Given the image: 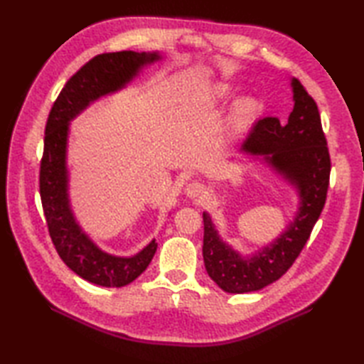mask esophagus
<instances>
[{
	"label": "esophagus",
	"instance_id": "esophagus-1",
	"mask_svg": "<svg viewBox=\"0 0 364 364\" xmlns=\"http://www.w3.org/2000/svg\"><path fill=\"white\" fill-rule=\"evenodd\" d=\"M203 192H205V186L197 181H192L188 184L186 188H184V194H186V197H189V198H197L202 196Z\"/></svg>",
	"mask_w": 364,
	"mask_h": 364
}]
</instances>
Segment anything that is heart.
I'll return each mask as SVG.
<instances>
[{
	"label": "heart",
	"instance_id": "heart-1",
	"mask_svg": "<svg viewBox=\"0 0 364 364\" xmlns=\"http://www.w3.org/2000/svg\"><path fill=\"white\" fill-rule=\"evenodd\" d=\"M231 95V87L228 84H218L211 92V98L214 103L227 102ZM258 102L252 97L239 98L233 103L227 119V131L230 134L242 133L250 125L253 119L257 117Z\"/></svg>",
	"mask_w": 364,
	"mask_h": 364
}]
</instances>
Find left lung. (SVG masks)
<instances>
[{
	"label": "left lung",
	"instance_id": "8db88e82",
	"mask_svg": "<svg viewBox=\"0 0 364 364\" xmlns=\"http://www.w3.org/2000/svg\"><path fill=\"white\" fill-rule=\"evenodd\" d=\"M294 107L288 123L266 117L255 125L241 153L283 178L299 197L292 220L272 242L242 255L223 241L211 215L203 213V261L208 275L230 294L259 291L286 274L304 249L326 205L330 156L321 115L300 81L291 80Z\"/></svg>",
	"mask_w": 364,
	"mask_h": 364
}]
</instances>
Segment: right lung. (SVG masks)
<instances>
[{
  "instance_id": "right-lung-1",
  "label": "right lung",
  "mask_w": 364,
  "mask_h": 364,
  "mask_svg": "<svg viewBox=\"0 0 364 364\" xmlns=\"http://www.w3.org/2000/svg\"><path fill=\"white\" fill-rule=\"evenodd\" d=\"M159 60V51L98 54L67 81L46 122L41 198L51 241L60 259L76 275L105 288H122L134 282L149 267L158 242L153 239L141 252L120 257L103 250L84 231L70 202V172L67 166L70 122L100 98L125 89L145 67Z\"/></svg>"
}]
</instances>
